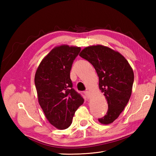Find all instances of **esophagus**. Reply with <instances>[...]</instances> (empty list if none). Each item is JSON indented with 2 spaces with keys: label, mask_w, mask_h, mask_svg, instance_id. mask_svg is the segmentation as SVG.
Listing matches in <instances>:
<instances>
[{
  "label": "esophagus",
  "mask_w": 156,
  "mask_h": 156,
  "mask_svg": "<svg viewBox=\"0 0 156 156\" xmlns=\"http://www.w3.org/2000/svg\"><path fill=\"white\" fill-rule=\"evenodd\" d=\"M84 94H85V95L87 96V98H90V92L89 91H85L84 92Z\"/></svg>",
  "instance_id": "esophagus-1"
}]
</instances>
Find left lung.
Listing matches in <instances>:
<instances>
[{"mask_svg":"<svg viewBox=\"0 0 156 156\" xmlns=\"http://www.w3.org/2000/svg\"><path fill=\"white\" fill-rule=\"evenodd\" d=\"M80 56L94 66L99 78V88L107 101V114L98 121L110 124L118 118L131 97L134 81L133 69L121 54L103 45L86 48Z\"/></svg>","mask_w":156,"mask_h":156,"instance_id":"8db88e82","label":"left lung"}]
</instances>
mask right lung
Returning <instances> with one entry per match:
<instances>
[{
    "label": "right lung",
    "instance_id": "obj_1",
    "mask_svg": "<svg viewBox=\"0 0 156 156\" xmlns=\"http://www.w3.org/2000/svg\"><path fill=\"white\" fill-rule=\"evenodd\" d=\"M80 48L61 45L43 59L36 71L35 84L39 105L50 123L59 129L69 127L84 102L73 88L70 70Z\"/></svg>",
    "mask_w": 156,
    "mask_h": 156
}]
</instances>
